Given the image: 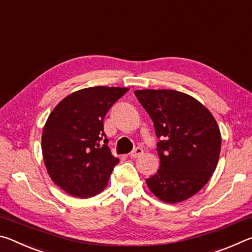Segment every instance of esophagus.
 <instances>
[{"mask_svg":"<svg viewBox=\"0 0 252 252\" xmlns=\"http://www.w3.org/2000/svg\"><path fill=\"white\" fill-rule=\"evenodd\" d=\"M142 155H143V149L138 147V148H135L134 150L130 153V157L131 158H138V157L142 156Z\"/></svg>","mask_w":252,"mask_h":252,"instance_id":"esophagus-1","label":"esophagus"}]
</instances>
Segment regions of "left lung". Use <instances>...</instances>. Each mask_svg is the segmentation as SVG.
I'll use <instances>...</instances> for the list:
<instances>
[{"mask_svg":"<svg viewBox=\"0 0 252 252\" xmlns=\"http://www.w3.org/2000/svg\"><path fill=\"white\" fill-rule=\"evenodd\" d=\"M161 140L160 168L147 185L157 198L177 203L192 197L218 164L221 134L217 121L194 97L174 90H136Z\"/></svg>","mask_w":252,"mask_h":252,"instance_id":"left-lung-1","label":"left lung"}]
</instances>
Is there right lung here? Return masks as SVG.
<instances>
[{"instance_id":"right-lung-1","label":"right lung","mask_w":252,"mask_h":252,"mask_svg":"<svg viewBox=\"0 0 252 252\" xmlns=\"http://www.w3.org/2000/svg\"><path fill=\"white\" fill-rule=\"evenodd\" d=\"M127 91L82 89L64 97L51 112L42 133V153L50 178L66 193L90 198L108 185L119 159L111 155L103 119Z\"/></svg>"}]
</instances>
